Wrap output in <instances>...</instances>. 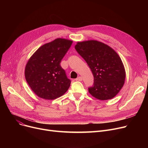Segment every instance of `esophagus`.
Masks as SVG:
<instances>
[{"label": "esophagus", "mask_w": 148, "mask_h": 148, "mask_svg": "<svg viewBox=\"0 0 148 148\" xmlns=\"http://www.w3.org/2000/svg\"><path fill=\"white\" fill-rule=\"evenodd\" d=\"M82 80H83L82 77H80V76L78 77H77V78L75 79V80H77V81H82Z\"/></svg>", "instance_id": "obj_1"}]
</instances>
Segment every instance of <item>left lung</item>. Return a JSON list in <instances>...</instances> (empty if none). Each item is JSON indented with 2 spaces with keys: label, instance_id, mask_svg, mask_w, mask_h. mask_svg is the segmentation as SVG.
Segmentation results:
<instances>
[{
  "label": "left lung",
  "instance_id": "8db88e82",
  "mask_svg": "<svg viewBox=\"0 0 148 148\" xmlns=\"http://www.w3.org/2000/svg\"><path fill=\"white\" fill-rule=\"evenodd\" d=\"M75 49L85 60L94 75L90 94L99 100L110 99L123 86L125 70L122 61L110 46L96 40L77 42Z\"/></svg>",
  "mask_w": 148,
  "mask_h": 148
}]
</instances>
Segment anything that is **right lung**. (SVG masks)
I'll return each mask as SVG.
<instances>
[{
  "instance_id": "obj_1",
  "label": "right lung",
  "mask_w": 148,
  "mask_h": 148,
  "mask_svg": "<svg viewBox=\"0 0 148 148\" xmlns=\"http://www.w3.org/2000/svg\"><path fill=\"white\" fill-rule=\"evenodd\" d=\"M73 41L57 38L41 46L27 62L26 82L40 98L52 100L63 95L71 84L60 65Z\"/></svg>"
}]
</instances>
